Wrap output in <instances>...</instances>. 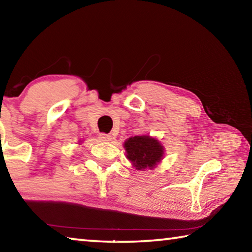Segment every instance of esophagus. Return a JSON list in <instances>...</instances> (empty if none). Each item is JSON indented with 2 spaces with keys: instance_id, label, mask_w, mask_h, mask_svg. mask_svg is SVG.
<instances>
[{
  "instance_id": "obj_1",
  "label": "esophagus",
  "mask_w": 252,
  "mask_h": 252,
  "mask_svg": "<svg viewBox=\"0 0 252 252\" xmlns=\"http://www.w3.org/2000/svg\"><path fill=\"white\" fill-rule=\"evenodd\" d=\"M99 138H100V140H102V141H111V139H112V136H111L110 134L100 133Z\"/></svg>"
}]
</instances>
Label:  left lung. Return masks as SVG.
<instances>
[{"mask_svg": "<svg viewBox=\"0 0 252 252\" xmlns=\"http://www.w3.org/2000/svg\"><path fill=\"white\" fill-rule=\"evenodd\" d=\"M126 157L136 169H152L163 155L161 144L149 135L129 138L125 142Z\"/></svg>", "mask_w": 252, "mask_h": 252, "instance_id": "left-lung-1", "label": "left lung"}]
</instances>
